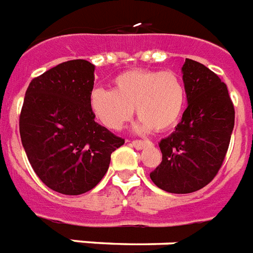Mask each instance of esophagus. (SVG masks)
<instances>
[{"label":"esophagus","instance_id":"1","mask_svg":"<svg viewBox=\"0 0 253 253\" xmlns=\"http://www.w3.org/2000/svg\"><path fill=\"white\" fill-rule=\"evenodd\" d=\"M133 147H136L137 150H142V149H145L146 146H149V145H151L150 141H138V139H136V141H132V143H130Z\"/></svg>","mask_w":253,"mask_h":253}]
</instances>
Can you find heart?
<instances>
[{"mask_svg":"<svg viewBox=\"0 0 253 253\" xmlns=\"http://www.w3.org/2000/svg\"><path fill=\"white\" fill-rule=\"evenodd\" d=\"M88 100L94 116L108 129L123 128L136 108V132H165L180 120L185 88L173 72L134 69L119 74L114 90L94 88Z\"/></svg>","mask_w":253,"mask_h":253,"instance_id":"b5f03b06","label":"heart"}]
</instances>
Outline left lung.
<instances>
[{
    "mask_svg": "<svg viewBox=\"0 0 253 253\" xmlns=\"http://www.w3.org/2000/svg\"><path fill=\"white\" fill-rule=\"evenodd\" d=\"M183 82L188 107L181 121L159 142L162 163L150 173L169 193H192L213 180L231 138L235 111L229 90L207 66L185 58Z\"/></svg>",
    "mask_w": 253,
    "mask_h": 253,
    "instance_id": "1",
    "label": "left lung"
}]
</instances>
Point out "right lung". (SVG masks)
<instances>
[{
  "instance_id": "obj_1",
  "label": "right lung",
  "mask_w": 253,
  "mask_h": 253,
  "mask_svg": "<svg viewBox=\"0 0 253 253\" xmlns=\"http://www.w3.org/2000/svg\"><path fill=\"white\" fill-rule=\"evenodd\" d=\"M95 66L72 60L34 78L19 117L22 145L46 187L82 195L102 180L124 139L95 121L90 108Z\"/></svg>"
}]
</instances>
